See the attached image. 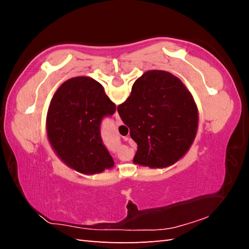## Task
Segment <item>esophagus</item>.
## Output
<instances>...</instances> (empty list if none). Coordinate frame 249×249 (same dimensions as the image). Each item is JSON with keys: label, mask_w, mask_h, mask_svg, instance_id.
<instances>
[{"label": "esophagus", "mask_w": 249, "mask_h": 249, "mask_svg": "<svg viewBox=\"0 0 249 249\" xmlns=\"http://www.w3.org/2000/svg\"><path fill=\"white\" fill-rule=\"evenodd\" d=\"M115 122H116V124L117 125H121L122 124V120H121V117H120V115H119V113H115Z\"/></svg>", "instance_id": "34e87169"}]
</instances>
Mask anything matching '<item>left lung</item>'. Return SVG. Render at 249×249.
Here are the masks:
<instances>
[{"instance_id": "1", "label": "left lung", "mask_w": 249, "mask_h": 249, "mask_svg": "<svg viewBox=\"0 0 249 249\" xmlns=\"http://www.w3.org/2000/svg\"><path fill=\"white\" fill-rule=\"evenodd\" d=\"M115 109L103 87L93 79L75 77L62 83L47 113L48 140L59 158L86 175L114 166L101 138V123Z\"/></svg>"}]
</instances>
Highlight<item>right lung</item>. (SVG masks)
Segmentation results:
<instances>
[{
	"label": "right lung",
	"mask_w": 249,
	"mask_h": 249,
	"mask_svg": "<svg viewBox=\"0 0 249 249\" xmlns=\"http://www.w3.org/2000/svg\"><path fill=\"white\" fill-rule=\"evenodd\" d=\"M117 112L137 142L134 162L150 168L175 163L190 148L197 128V108L181 80L162 70L147 71Z\"/></svg>",
	"instance_id": "obj_1"
}]
</instances>
